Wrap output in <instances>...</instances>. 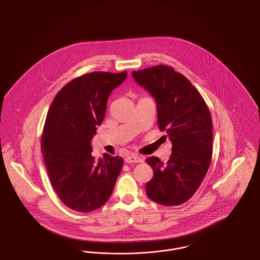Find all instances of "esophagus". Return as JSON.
<instances>
[{
	"mask_svg": "<svg viewBox=\"0 0 260 260\" xmlns=\"http://www.w3.org/2000/svg\"><path fill=\"white\" fill-rule=\"evenodd\" d=\"M124 161H125V162H128V164H129V162H142L143 159H142L141 157L137 156V155L132 154V155H129V156H127V157L124 158Z\"/></svg>",
	"mask_w": 260,
	"mask_h": 260,
	"instance_id": "esophagus-1",
	"label": "esophagus"
}]
</instances>
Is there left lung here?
<instances>
[{
    "label": "left lung",
    "instance_id": "obj_1",
    "mask_svg": "<svg viewBox=\"0 0 260 260\" xmlns=\"http://www.w3.org/2000/svg\"><path fill=\"white\" fill-rule=\"evenodd\" d=\"M133 77L156 99L158 126L173 142L167 162L155 156L146 159L154 172L146 184V194L164 206L184 204L196 193L210 168V109L197 88L171 66L156 65L133 71Z\"/></svg>",
    "mask_w": 260,
    "mask_h": 260
}]
</instances>
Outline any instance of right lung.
Listing matches in <instances>:
<instances>
[{
  "mask_svg": "<svg viewBox=\"0 0 260 260\" xmlns=\"http://www.w3.org/2000/svg\"><path fill=\"white\" fill-rule=\"evenodd\" d=\"M122 73L91 72L62 87L48 112L41 146L51 185L71 210L89 212L110 198L123 169L121 157L95 160L90 141L96 134L112 90L126 78Z\"/></svg>",
  "mask_w": 260,
  "mask_h": 260,
  "instance_id": "add662e5",
  "label": "right lung"
}]
</instances>
